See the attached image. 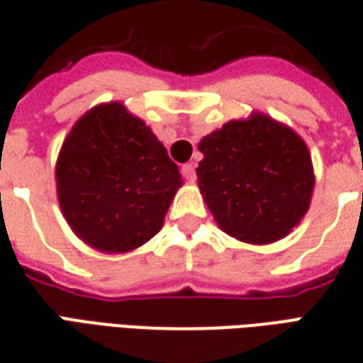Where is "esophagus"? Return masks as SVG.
<instances>
[{
    "label": "esophagus",
    "mask_w": 363,
    "mask_h": 363,
    "mask_svg": "<svg viewBox=\"0 0 363 363\" xmlns=\"http://www.w3.org/2000/svg\"><path fill=\"white\" fill-rule=\"evenodd\" d=\"M182 174H184V178H187V179H189V182H193V179H195V176H196L195 164H193V163H185L184 167H182Z\"/></svg>",
    "instance_id": "esophagus-1"
}]
</instances>
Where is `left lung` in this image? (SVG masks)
I'll list each match as a JSON object with an SVG mask.
<instances>
[{
	"label": "left lung",
	"instance_id": "8db88e82",
	"mask_svg": "<svg viewBox=\"0 0 363 363\" xmlns=\"http://www.w3.org/2000/svg\"><path fill=\"white\" fill-rule=\"evenodd\" d=\"M199 150V187L227 234L272 243L306 216L315 176L307 146L292 129L253 114L204 136Z\"/></svg>",
	"mask_w": 363,
	"mask_h": 363
}]
</instances>
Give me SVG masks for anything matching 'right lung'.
I'll return each mask as SVG.
<instances>
[{
	"label": "right lung",
	"instance_id": "right-lung-1",
	"mask_svg": "<svg viewBox=\"0 0 363 363\" xmlns=\"http://www.w3.org/2000/svg\"><path fill=\"white\" fill-rule=\"evenodd\" d=\"M56 184L77 236L104 253H125L161 230L184 182L152 129L121 103H108L74 123L57 157Z\"/></svg>",
	"mask_w": 363,
	"mask_h": 363
}]
</instances>
